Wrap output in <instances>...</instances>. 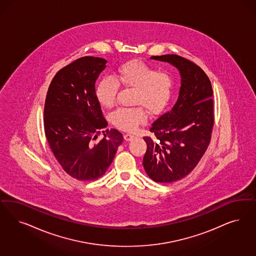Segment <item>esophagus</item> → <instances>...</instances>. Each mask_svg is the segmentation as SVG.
Returning <instances> with one entry per match:
<instances>
[{
    "mask_svg": "<svg viewBox=\"0 0 256 256\" xmlns=\"http://www.w3.org/2000/svg\"><path fill=\"white\" fill-rule=\"evenodd\" d=\"M134 138V136H132L131 134H124V140L126 141H132Z\"/></svg>",
    "mask_w": 256,
    "mask_h": 256,
    "instance_id": "1",
    "label": "esophagus"
}]
</instances>
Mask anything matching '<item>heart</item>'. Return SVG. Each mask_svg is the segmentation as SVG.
<instances>
[{
  "instance_id": "obj_1",
  "label": "heart",
  "mask_w": 256,
  "mask_h": 256,
  "mask_svg": "<svg viewBox=\"0 0 256 256\" xmlns=\"http://www.w3.org/2000/svg\"><path fill=\"white\" fill-rule=\"evenodd\" d=\"M118 84L134 88L132 102L152 115L166 108L174 91L172 79L168 74L158 72L141 61H129L118 68L114 78L104 76L97 82L95 96L102 106L114 104ZM141 106L118 108L111 114V122L122 131L134 132L147 120V113Z\"/></svg>"
}]
</instances>
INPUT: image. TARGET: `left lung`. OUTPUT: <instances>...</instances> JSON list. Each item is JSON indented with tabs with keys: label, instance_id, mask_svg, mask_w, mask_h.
<instances>
[{
	"label": "left lung",
	"instance_id": "obj_1",
	"mask_svg": "<svg viewBox=\"0 0 256 256\" xmlns=\"http://www.w3.org/2000/svg\"><path fill=\"white\" fill-rule=\"evenodd\" d=\"M150 59L166 62L181 76L174 108L152 124L146 136L143 166L152 181L172 182L190 174L206 150L214 124L213 90L206 72L190 60L165 54Z\"/></svg>",
	"mask_w": 256,
	"mask_h": 256
}]
</instances>
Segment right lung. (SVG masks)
<instances>
[{
    "label": "right lung",
    "mask_w": 256,
    "mask_h": 256,
    "mask_svg": "<svg viewBox=\"0 0 256 256\" xmlns=\"http://www.w3.org/2000/svg\"><path fill=\"white\" fill-rule=\"evenodd\" d=\"M104 58L86 56L60 70L50 84L44 129L50 148L66 174L93 181L111 165L124 136L108 122L95 96V84L106 68Z\"/></svg>",
    "instance_id": "1"
}]
</instances>
